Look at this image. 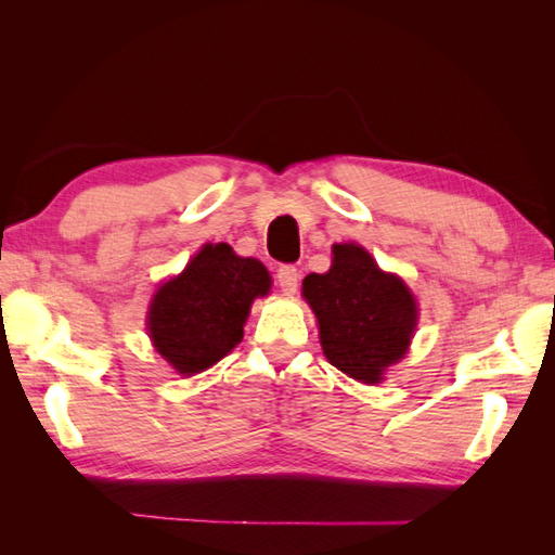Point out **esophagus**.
<instances>
[{"instance_id":"1","label":"esophagus","mask_w":555,"mask_h":555,"mask_svg":"<svg viewBox=\"0 0 555 555\" xmlns=\"http://www.w3.org/2000/svg\"><path fill=\"white\" fill-rule=\"evenodd\" d=\"M278 284L284 294H296L298 289V271L296 266L284 263L278 268Z\"/></svg>"}]
</instances>
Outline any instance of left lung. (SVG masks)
<instances>
[{
	"label": "left lung",
	"instance_id": "left-lung-1",
	"mask_svg": "<svg viewBox=\"0 0 555 555\" xmlns=\"http://www.w3.org/2000/svg\"><path fill=\"white\" fill-rule=\"evenodd\" d=\"M304 296L317 314L326 359L363 384H377L400 361L416 328V304L405 282L379 271L354 243L333 245L331 271L310 273Z\"/></svg>",
	"mask_w": 555,
	"mask_h": 555
}]
</instances>
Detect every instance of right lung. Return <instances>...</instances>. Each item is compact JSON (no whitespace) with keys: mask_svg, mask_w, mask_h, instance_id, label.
<instances>
[{"mask_svg":"<svg viewBox=\"0 0 555 555\" xmlns=\"http://www.w3.org/2000/svg\"><path fill=\"white\" fill-rule=\"evenodd\" d=\"M271 289L257 259L233 255L227 243L204 245L184 271L157 289L147 331L180 375L206 371L243 340L251 300Z\"/></svg>","mask_w":555,"mask_h":555,"instance_id":"right-lung-1","label":"right lung"}]
</instances>
